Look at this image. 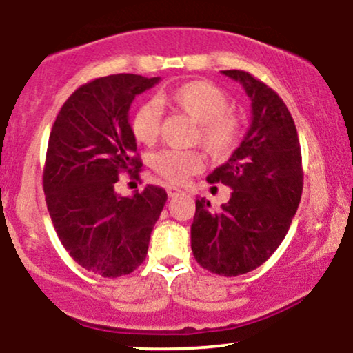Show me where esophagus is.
Listing matches in <instances>:
<instances>
[{"label":"esophagus","mask_w":353,"mask_h":353,"mask_svg":"<svg viewBox=\"0 0 353 353\" xmlns=\"http://www.w3.org/2000/svg\"><path fill=\"white\" fill-rule=\"evenodd\" d=\"M181 192H182V190H181L179 188H176V185H169V188H168V196H169V197L179 196Z\"/></svg>","instance_id":"obj_1"}]
</instances>
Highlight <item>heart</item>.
<instances>
[{"label":"heart","instance_id":"b5f03b06","mask_svg":"<svg viewBox=\"0 0 353 353\" xmlns=\"http://www.w3.org/2000/svg\"><path fill=\"white\" fill-rule=\"evenodd\" d=\"M157 104L179 112L196 123L192 143L201 144L212 159H228L242 136V123L230 111L228 94L209 81H189L157 94ZM131 132L139 144L152 145L161 134V112L154 103L136 108ZM204 165V154L197 149H164L154 154L151 168L165 181L182 184Z\"/></svg>","mask_w":353,"mask_h":353}]
</instances>
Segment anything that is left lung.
Returning <instances> with one entry per match:
<instances>
[{"label": "left lung", "mask_w": 353, "mask_h": 353, "mask_svg": "<svg viewBox=\"0 0 353 353\" xmlns=\"http://www.w3.org/2000/svg\"><path fill=\"white\" fill-rule=\"evenodd\" d=\"M239 81L252 101V123L225 164L208 176L232 189L219 212L196 201L190 247L201 267L236 277L275 252L297 212L303 188L297 129L281 96L250 72L222 71Z\"/></svg>", "instance_id": "1"}]
</instances>
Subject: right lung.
<instances>
[{
    "label": "right lung",
    "mask_w": 353,
    "mask_h": 353,
    "mask_svg": "<svg viewBox=\"0 0 353 353\" xmlns=\"http://www.w3.org/2000/svg\"><path fill=\"white\" fill-rule=\"evenodd\" d=\"M161 78L112 74L83 84L52 124L43 171L46 205L61 244L101 277L131 274L144 262L149 239L168 201L159 185L121 197V174L139 179L141 163L128 112Z\"/></svg>",
    "instance_id": "right-lung-1"
}]
</instances>
